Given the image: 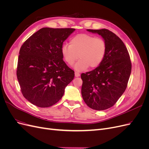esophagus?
I'll return each mask as SVG.
<instances>
[{
    "label": "esophagus",
    "instance_id": "1",
    "mask_svg": "<svg viewBox=\"0 0 149 149\" xmlns=\"http://www.w3.org/2000/svg\"><path fill=\"white\" fill-rule=\"evenodd\" d=\"M74 74H75V76H76V77H78V76H80L79 73V72H77V71H76V72H75V73H74Z\"/></svg>",
    "mask_w": 149,
    "mask_h": 149
}]
</instances>
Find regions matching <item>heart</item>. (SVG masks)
Masks as SVG:
<instances>
[{
	"instance_id": "1",
	"label": "heart",
	"mask_w": 149,
	"mask_h": 149,
	"mask_svg": "<svg viewBox=\"0 0 149 149\" xmlns=\"http://www.w3.org/2000/svg\"><path fill=\"white\" fill-rule=\"evenodd\" d=\"M70 45L65 44L61 52L65 61L70 65L80 59L75 64L76 70L83 71L90 68L100 66L104 59L107 44L104 40L94 36L81 33L78 34L70 40Z\"/></svg>"
}]
</instances>
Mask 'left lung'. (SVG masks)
<instances>
[{"instance_id":"8db88e82","label":"left lung","mask_w":149,"mask_h":149,"mask_svg":"<svg viewBox=\"0 0 149 149\" xmlns=\"http://www.w3.org/2000/svg\"><path fill=\"white\" fill-rule=\"evenodd\" d=\"M87 30L101 36L106 42L107 50L100 66L81 75L82 97L91 109L105 110L115 104L127 88L131 61L127 48L115 33L105 29Z\"/></svg>"}]
</instances>
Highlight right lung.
Wrapping results in <instances>:
<instances>
[{"label": "right lung", "mask_w": 149, "mask_h": 149, "mask_svg": "<svg viewBox=\"0 0 149 149\" xmlns=\"http://www.w3.org/2000/svg\"><path fill=\"white\" fill-rule=\"evenodd\" d=\"M74 29L42 28L22 45L17 76L24 97L33 105L48 107L59 101L74 72L63 60L61 49Z\"/></svg>", "instance_id": "1"}]
</instances>
